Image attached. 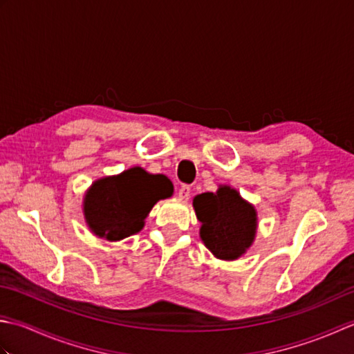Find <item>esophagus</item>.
<instances>
[{"label": "esophagus", "mask_w": 354, "mask_h": 354, "mask_svg": "<svg viewBox=\"0 0 354 354\" xmlns=\"http://www.w3.org/2000/svg\"><path fill=\"white\" fill-rule=\"evenodd\" d=\"M190 194H192L190 185H181V187H179V190H178L179 199H189Z\"/></svg>", "instance_id": "obj_1"}]
</instances>
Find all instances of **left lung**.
Listing matches in <instances>:
<instances>
[{"label":"left lung","instance_id":"obj_1","mask_svg":"<svg viewBox=\"0 0 354 354\" xmlns=\"http://www.w3.org/2000/svg\"><path fill=\"white\" fill-rule=\"evenodd\" d=\"M201 227V237L217 259L236 260L251 246L255 209L230 187L217 193H202L193 199Z\"/></svg>","mask_w":354,"mask_h":354}]
</instances>
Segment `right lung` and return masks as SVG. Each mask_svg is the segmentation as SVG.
Listing matches in <instances>:
<instances>
[{
  "label": "right lung",
  "instance_id": "obj_1",
  "mask_svg": "<svg viewBox=\"0 0 354 354\" xmlns=\"http://www.w3.org/2000/svg\"><path fill=\"white\" fill-rule=\"evenodd\" d=\"M173 185L164 175H149L140 167L93 184L85 198V217L95 236L122 240L145 227L156 201L171 196Z\"/></svg>",
  "mask_w": 354,
  "mask_h": 354
}]
</instances>
